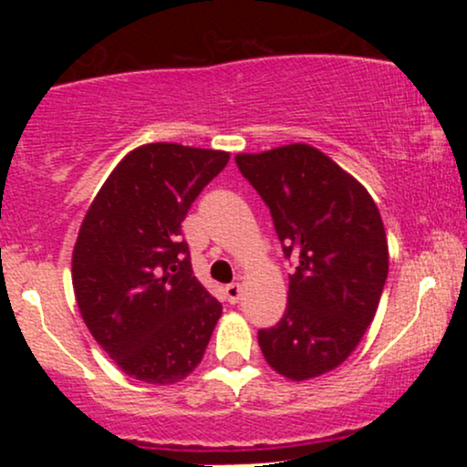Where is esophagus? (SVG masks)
<instances>
[{"mask_svg": "<svg viewBox=\"0 0 467 467\" xmlns=\"http://www.w3.org/2000/svg\"><path fill=\"white\" fill-rule=\"evenodd\" d=\"M223 292H226V298H228L230 305L239 303V298H241V285H239V283H230V285L223 287Z\"/></svg>", "mask_w": 467, "mask_h": 467, "instance_id": "obj_1", "label": "esophagus"}]
</instances>
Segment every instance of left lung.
Returning <instances> with one entry per match:
<instances>
[{
	"instance_id": "left-lung-1",
	"label": "left lung",
	"mask_w": 467,
	"mask_h": 467,
	"mask_svg": "<svg viewBox=\"0 0 467 467\" xmlns=\"http://www.w3.org/2000/svg\"><path fill=\"white\" fill-rule=\"evenodd\" d=\"M241 175L270 208L289 275L287 307L259 347L276 373L309 379L342 364L371 325L389 275L373 197L309 144L239 153Z\"/></svg>"
}]
</instances>
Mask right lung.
<instances>
[{"label": "right lung", "mask_w": 467, "mask_h": 467, "mask_svg": "<svg viewBox=\"0 0 467 467\" xmlns=\"http://www.w3.org/2000/svg\"><path fill=\"white\" fill-rule=\"evenodd\" d=\"M226 151L142 144L80 223L72 283L89 334L131 378L175 384L202 362L222 303L192 275L182 222Z\"/></svg>", "instance_id": "1"}]
</instances>
